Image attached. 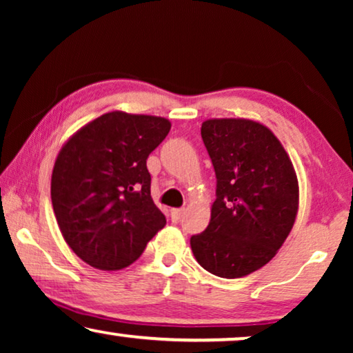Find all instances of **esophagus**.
Returning <instances> with one entry per match:
<instances>
[{
    "label": "esophagus",
    "instance_id": "esophagus-1",
    "mask_svg": "<svg viewBox=\"0 0 353 353\" xmlns=\"http://www.w3.org/2000/svg\"><path fill=\"white\" fill-rule=\"evenodd\" d=\"M183 214H185V209H173L172 210V220L178 221L183 216Z\"/></svg>",
    "mask_w": 353,
    "mask_h": 353
}]
</instances>
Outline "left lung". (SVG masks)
Wrapping results in <instances>:
<instances>
[{
    "label": "left lung",
    "instance_id": "left-lung-1",
    "mask_svg": "<svg viewBox=\"0 0 353 353\" xmlns=\"http://www.w3.org/2000/svg\"><path fill=\"white\" fill-rule=\"evenodd\" d=\"M202 141L216 176L205 231L191 236L197 263L220 278H243L267 265L291 233L299 181L283 144L249 119H209Z\"/></svg>",
    "mask_w": 353,
    "mask_h": 353
}]
</instances>
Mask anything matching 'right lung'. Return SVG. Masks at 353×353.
<instances>
[{
    "mask_svg": "<svg viewBox=\"0 0 353 353\" xmlns=\"http://www.w3.org/2000/svg\"><path fill=\"white\" fill-rule=\"evenodd\" d=\"M170 127L163 117L114 110L61 148L51 175L52 209L65 243L91 267H128L165 226L146 161Z\"/></svg>",
    "mask_w": 353,
    "mask_h": 353,
    "instance_id": "obj_1",
    "label": "right lung"
}]
</instances>
